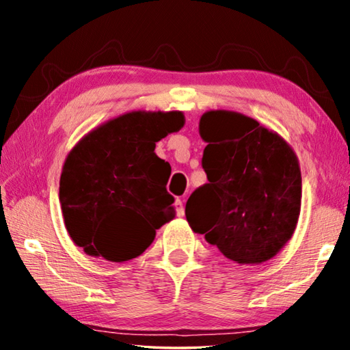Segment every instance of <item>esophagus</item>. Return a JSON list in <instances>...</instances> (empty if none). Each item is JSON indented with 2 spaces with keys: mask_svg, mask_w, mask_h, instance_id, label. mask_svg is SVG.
<instances>
[{
  "mask_svg": "<svg viewBox=\"0 0 350 350\" xmlns=\"http://www.w3.org/2000/svg\"><path fill=\"white\" fill-rule=\"evenodd\" d=\"M174 206H176V210H177V216L185 215V206H183V202H182L180 199H176Z\"/></svg>",
  "mask_w": 350,
  "mask_h": 350,
  "instance_id": "1",
  "label": "esophagus"
}]
</instances>
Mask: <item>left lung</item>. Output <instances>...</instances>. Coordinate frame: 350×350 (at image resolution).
I'll return each mask as SVG.
<instances>
[{
	"label": "left lung",
	"mask_w": 350,
	"mask_h": 350,
	"mask_svg": "<svg viewBox=\"0 0 350 350\" xmlns=\"http://www.w3.org/2000/svg\"><path fill=\"white\" fill-rule=\"evenodd\" d=\"M208 183L189 196L185 216L225 258L269 260L292 238L301 208V170L276 133L232 111L200 117Z\"/></svg>",
	"instance_id": "8db88e82"
}]
</instances>
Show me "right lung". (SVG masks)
Here are the masks:
<instances>
[{
  "label": "right lung",
  "instance_id": "add662e5",
  "mask_svg": "<svg viewBox=\"0 0 350 350\" xmlns=\"http://www.w3.org/2000/svg\"><path fill=\"white\" fill-rule=\"evenodd\" d=\"M183 126V114L135 111L83 137L64 162L60 202L70 238L90 256L137 258L174 217L168 162L156 142Z\"/></svg>",
  "mask_w": 350,
  "mask_h": 350
}]
</instances>
